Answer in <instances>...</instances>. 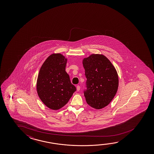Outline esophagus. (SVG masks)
Segmentation results:
<instances>
[{"mask_svg": "<svg viewBox=\"0 0 154 154\" xmlns=\"http://www.w3.org/2000/svg\"><path fill=\"white\" fill-rule=\"evenodd\" d=\"M80 88H81V87H80V86H77V91H79V90H80Z\"/></svg>", "mask_w": 154, "mask_h": 154, "instance_id": "34e87169", "label": "esophagus"}]
</instances>
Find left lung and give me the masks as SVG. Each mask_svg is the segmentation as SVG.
Returning a JSON list of instances; mask_svg holds the SVG:
<instances>
[{"label":"left lung","mask_w":154,"mask_h":154,"mask_svg":"<svg viewBox=\"0 0 154 154\" xmlns=\"http://www.w3.org/2000/svg\"><path fill=\"white\" fill-rule=\"evenodd\" d=\"M86 78L84 94L86 101L94 109L107 106L118 88V73L109 59L100 54H92L83 61Z\"/></svg>","instance_id":"left-lung-1"}]
</instances>
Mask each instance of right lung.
<instances>
[{
	"label": "right lung",
	"instance_id": "right-lung-1",
	"mask_svg": "<svg viewBox=\"0 0 154 154\" xmlns=\"http://www.w3.org/2000/svg\"><path fill=\"white\" fill-rule=\"evenodd\" d=\"M66 62L61 54H52L44 62L38 75V95L44 104L53 110L65 106L76 91L66 71Z\"/></svg>",
	"mask_w": 154,
	"mask_h": 154
}]
</instances>
